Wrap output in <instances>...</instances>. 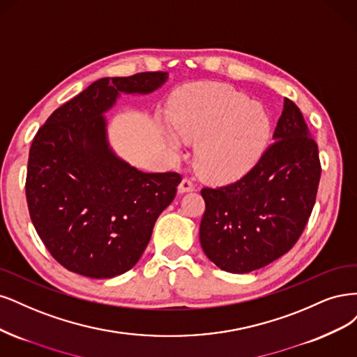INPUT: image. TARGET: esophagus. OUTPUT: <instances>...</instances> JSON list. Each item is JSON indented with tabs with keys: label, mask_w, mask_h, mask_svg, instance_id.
Segmentation results:
<instances>
[{
	"label": "esophagus",
	"mask_w": 357,
	"mask_h": 357,
	"mask_svg": "<svg viewBox=\"0 0 357 357\" xmlns=\"http://www.w3.org/2000/svg\"><path fill=\"white\" fill-rule=\"evenodd\" d=\"M192 190H194V182H192V179H190V178H183V179L181 181V183H179V187H178L179 194L190 192V191H192Z\"/></svg>",
	"instance_id": "34e87169"
}]
</instances>
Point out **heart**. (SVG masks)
<instances>
[{
  "label": "heart",
  "mask_w": 357,
  "mask_h": 357,
  "mask_svg": "<svg viewBox=\"0 0 357 357\" xmlns=\"http://www.w3.org/2000/svg\"><path fill=\"white\" fill-rule=\"evenodd\" d=\"M183 141L199 142L195 166L213 181H233L257 165L270 137V116L259 103L225 84H197L182 90L169 112ZM169 144L179 148L175 135Z\"/></svg>",
  "instance_id": "heart-1"
}]
</instances>
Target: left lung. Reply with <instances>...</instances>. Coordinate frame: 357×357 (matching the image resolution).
I'll return each instance as SVG.
<instances>
[{"label":"left lung","instance_id":"8db88e82","mask_svg":"<svg viewBox=\"0 0 357 357\" xmlns=\"http://www.w3.org/2000/svg\"><path fill=\"white\" fill-rule=\"evenodd\" d=\"M273 139L243 178L202 190L200 245L224 271L268 266L294 248L312 215L321 174L319 149L300 108L287 98Z\"/></svg>","mask_w":357,"mask_h":357}]
</instances>
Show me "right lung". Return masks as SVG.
I'll use <instances>...</instances> for the list:
<instances>
[{
	"label": "right lung",
	"mask_w": 357,
	"mask_h": 357,
	"mask_svg": "<svg viewBox=\"0 0 357 357\" xmlns=\"http://www.w3.org/2000/svg\"><path fill=\"white\" fill-rule=\"evenodd\" d=\"M167 73L100 78L57 108L33 137L26 174L31 221L52 257L73 273L109 279L139 261L181 175L145 174L119 158L103 112L120 93L146 95Z\"/></svg>",
	"instance_id": "right-lung-1"
}]
</instances>
